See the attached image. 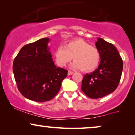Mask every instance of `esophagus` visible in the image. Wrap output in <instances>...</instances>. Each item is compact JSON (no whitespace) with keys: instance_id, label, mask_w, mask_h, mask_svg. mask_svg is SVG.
<instances>
[{"instance_id":"obj_1","label":"esophagus","mask_w":135,"mask_h":135,"mask_svg":"<svg viewBox=\"0 0 135 135\" xmlns=\"http://www.w3.org/2000/svg\"><path fill=\"white\" fill-rule=\"evenodd\" d=\"M74 74V72L71 71H68V75H72V74Z\"/></svg>"}]
</instances>
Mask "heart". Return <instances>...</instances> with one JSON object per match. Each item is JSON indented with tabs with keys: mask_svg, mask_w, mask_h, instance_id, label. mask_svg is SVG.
<instances>
[{
	"mask_svg": "<svg viewBox=\"0 0 135 135\" xmlns=\"http://www.w3.org/2000/svg\"><path fill=\"white\" fill-rule=\"evenodd\" d=\"M55 60L60 67H64L74 58L70 67L74 69H82L90 71L99 63L100 55L98 50L84 40L69 42L66 46H59L54 53Z\"/></svg>",
	"mask_w": 135,
	"mask_h": 135,
	"instance_id": "heart-1",
	"label": "heart"
}]
</instances>
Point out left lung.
Instances as JSON below:
<instances>
[{"label":"left lung","instance_id":"obj_1","mask_svg":"<svg viewBox=\"0 0 135 135\" xmlns=\"http://www.w3.org/2000/svg\"><path fill=\"white\" fill-rule=\"evenodd\" d=\"M95 45L100 62L95 71L85 74L82 91L90 98L97 99L111 93L119 85L123 70V61L113 44L98 38Z\"/></svg>","mask_w":135,"mask_h":135}]
</instances>
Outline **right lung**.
<instances>
[{
    "mask_svg": "<svg viewBox=\"0 0 135 135\" xmlns=\"http://www.w3.org/2000/svg\"><path fill=\"white\" fill-rule=\"evenodd\" d=\"M45 37L21 48L13 64L18 90L27 99L44 102L53 98L61 86L68 71L57 68Z\"/></svg>",
    "mask_w": 135,
    "mask_h": 135,
    "instance_id": "obj_1",
    "label": "right lung"
}]
</instances>
